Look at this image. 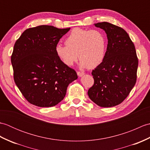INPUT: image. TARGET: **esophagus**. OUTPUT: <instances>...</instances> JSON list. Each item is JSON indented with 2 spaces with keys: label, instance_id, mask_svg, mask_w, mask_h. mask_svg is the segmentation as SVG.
<instances>
[{
  "label": "esophagus",
  "instance_id": "1",
  "mask_svg": "<svg viewBox=\"0 0 150 150\" xmlns=\"http://www.w3.org/2000/svg\"><path fill=\"white\" fill-rule=\"evenodd\" d=\"M77 75H78V76H79V77H82V76H83V75H84V73H82V72L78 71V72H77Z\"/></svg>",
  "mask_w": 150,
  "mask_h": 150
}]
</instances>
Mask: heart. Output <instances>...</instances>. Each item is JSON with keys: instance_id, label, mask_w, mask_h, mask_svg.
Returning <instances> with one entry per match:
<instances>
[{"instance_id": "b5f03b06", "label": "heart", "mask_w": 150, "mask_h": 150, "mask_svg": "<svg viewBox=\"0 0 150 150\" xmlns=\"http://www.w3.org/2000/svg\"><path fill=\"white\" fill-rule=\"evenodd\" d=\"M66 45L58 44L55 53L61 61L71 66L78 58L82 68L93 69L103 62L106 53V38L101 31L73 29L65 40Z\"/></svg>"}]
</instances>
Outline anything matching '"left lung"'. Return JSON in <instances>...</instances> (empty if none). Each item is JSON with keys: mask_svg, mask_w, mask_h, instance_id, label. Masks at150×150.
Instances as JSON below:
<instances>
[{"mask_svg": "<svg viewBox=\"0 0 150 150\" xmlns=\"http://www.w3.org/2000/svg\"><path fill=\"white\" fill-rule=\"evenodd\" d=\"M94 25L106 32L108 45L103 62L91 72L94 84L88 94L100 107L115 106L128 96L136 83L138 59L135 47L122 28L106 22Z\"/></svg>", "mask_w": 150, "mask_h": 150, "instance_id": "left-lung-1", "label": "left lung"}]
</instances>
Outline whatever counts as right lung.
<instances>
[{
    "label": "right lung",
    "mask_w": 150,
    "mask_h": 150,
    "mask_svg": "<svg viewBox=\"0 0 150 150\" xmlns=\"http://www.w3.org/2000/svg\"><path fill=\"white\" fill-rule=\"evenodd\" d=\"M69 30L42 25L26 30L16 41L11 58L14 81L25 98L35 106L58 104L68 85L78 78L75 70L55 53V46Z\"/></svg>",
    "instance_id": "obj_1"
}]
</instances>
